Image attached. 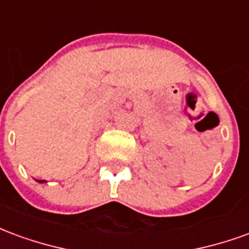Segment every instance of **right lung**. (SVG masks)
<instances>
[{
	"mask_svg": "<svg viewBox=\"0 0 249 249\" xmlns=\"http://www.w3.org/2000/svg\"><path fill=\"white\" fill-rule=\"evenodd\" d=\"M38 183H45V180H37Z\"/></svg>",
	"mask_w": 249,
	"mask_h": 249,
	"instance_id": "1",
	"label": "right lung"
}]
</instances>
